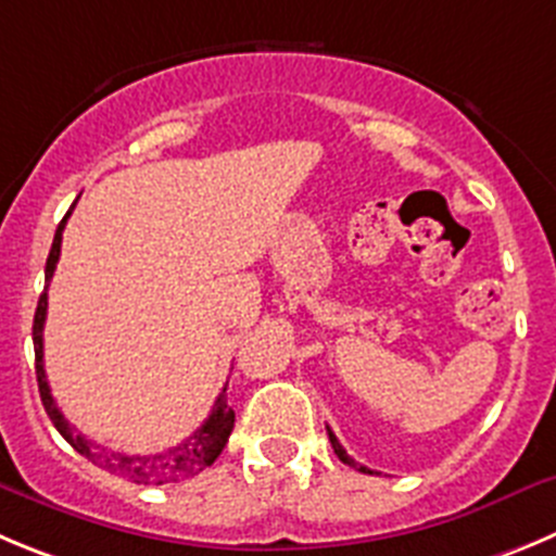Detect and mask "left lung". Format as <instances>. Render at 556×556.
<instances>
[{"mask_svg":"<svg viewBox=\"0 0 556 556\" xmlns=\"http://www.w3.org/2000/svg\"><path fill=\"white\" fill-rule=\"evenodd\" d=\"M326 430H329V428H326ZM329 442H331V447H334V455H337V458H340V460H342V464H349V466H354V469H356V471H367V475H372V471H370V469H367V466L356 464V460H354V458H351V455H349V453H345V450H342V444H340V442H337V435H334V433H331V430H329Z\"/></svg>","mask_w":556,"mask_h":556,"instance_id":"8db88e82","label":"left lung"}]
</instances>
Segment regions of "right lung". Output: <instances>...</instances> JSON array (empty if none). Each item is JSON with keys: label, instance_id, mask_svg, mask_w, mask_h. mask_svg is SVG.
<instances>
[{"label": "right lung", "instance_id": "1", "mask_svg": "<svg viewBox=\"0 0 556 556\" xmlns=\"http://www.w3.org/2000/svg\"><path fill=\"white\" fill-rule=\"evenodd\" d=\"M71 211H74V205H71ZM71 211H67L65 219L60 222V227H56L54 232V243H51L49 261H46V288L38 299V309H35V324H33L35 376H38L40 401H43L46 414H49L54 428L60 430L62 439H65L76 453L85 455L87 460H92V464L101 466V469L112 471V475L137 482V485H164V482H178V480H186V477L200 475L202 469H207V466L219 458L227 439H230L232 433V425H236V412L227 406V395H225L227 387L222 389V395L216 397L214 412H211V417L202 422V428H197L184 444H178V447H169L167 453H155V455H126V453H114V450H101L98 444H92L90 439H85L74 425L62 417L54 397H51V389H49V381H46V370H43V324H46V307H49V293H46V290H49L56 261H60L62 230H65V222L67 216H71Z\"/></svg>", "mask_w": 556, "mask_h": 556}]
</instances>
